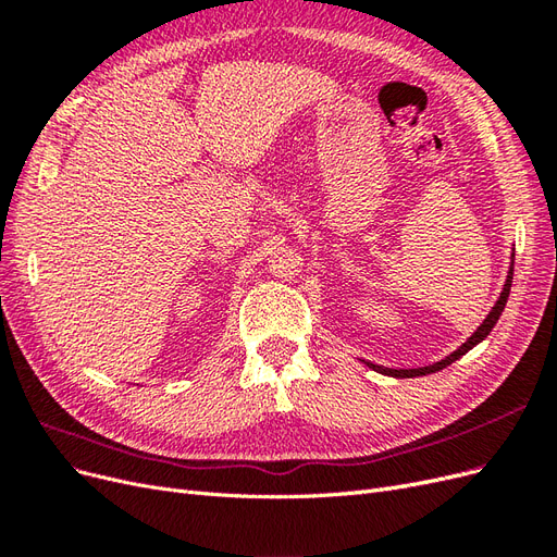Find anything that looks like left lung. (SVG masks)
<instances>
[{
    "label": "left lung",
    "instance_id": "left-lung-1",
    "mask_svg": "<svg viewBox=\"0 0 557 557\" xmlns=\"http://www.w3.org/2000/svg\"><path fill=\"white\" fill-rule=\"evenodd\" d=\"M511 281H513V256H511L509 276H507V281H504V288H502V293H499V297H497V301H495L493 311L485 315V320H483V323L479 325V330H476L474 334H471L469 339H467L458 350H453L448 358H444V360H440V362H434V364H428V367H418V369H391V367H381V364H372V362H364V364H367V367H372L374 372H379V374L395 376V379H413V376H425V374L440 372V369H444V367L453 364L455 360H460V358L465 356V352H469V350L474 348L476 344H481L487 334H491V330L495 327V323L499 320V315H502L504 307H507V299H509V293H511Z\"/></svg>",
    "mask_w": 557,
    "mask_h": 557
}]
</instances>
